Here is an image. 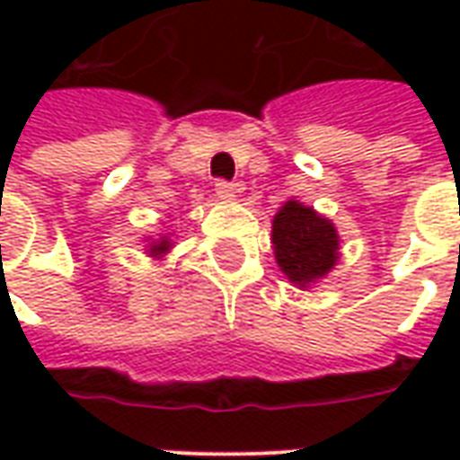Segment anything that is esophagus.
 <instances>
[{
    "instance_id": "1",
    "label": "esophagus",
    "mask_w": 460,
    "mask_h": 460,
    "mask_svg": "<svg viewBox=\"0 0 460 460\" xmlns=\"http://www.w3.org/2000/svg\"><path fill=\"white\" fill-rule=\"evenodd\" d=\"M236 184H231V181H217V197H219V199H224V201H231L234 199V197H236Z\"/></svg>"
}]
</instances>
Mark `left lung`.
I'll use <instances>...</instances> for the list:
<instances>
[{
	"mask_svg": "<svg viewBox=\"0 0 460 460\" xmlns=\"http://www.w3.org/2000/svg\"><path fill=\"white\" fill-rule=\"evenodd\" d=\"M270 241L279 269L300 290L320 283L340 261L335 224L298 199H288L276 211Z\"/></svg>",
	"mask_w": 460,
	"mask_h": 460,
	"instance_id": "left-lung-1",
	"label": "left lung"
}]
</instances>
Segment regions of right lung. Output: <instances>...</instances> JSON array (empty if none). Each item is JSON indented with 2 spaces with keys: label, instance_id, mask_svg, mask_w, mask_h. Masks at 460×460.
<instances>
[{
  "label": "right lung",
  "instance_id": "obj_1",
  "mask_svg": "<svg viewBox=\"0 0 460 460\" xmlns=\"http://www.w3.org/2000/svg\"><path fill=\"white\" fill-rule=\"evenodd\" d=\"M150 243L145 246L147 249V256H152V259L162 261L167 253L172 251V246H174V241H172V234H160L157 239H147Z\"/></svg>",
  "mask_w": 460,
  "mask_h": 460
}]
</instances>
